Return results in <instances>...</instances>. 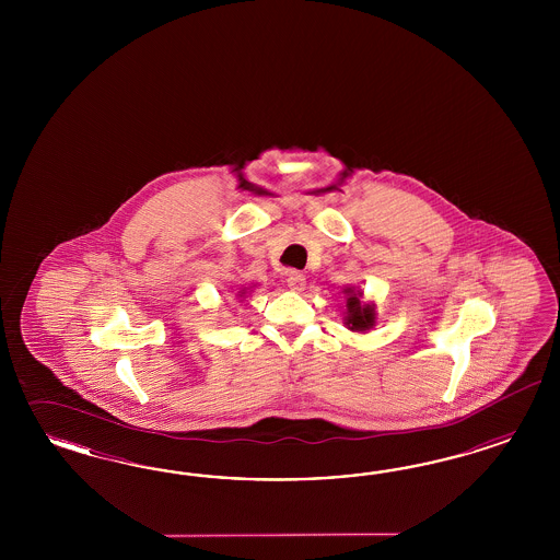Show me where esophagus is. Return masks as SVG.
I'll return each mask as SVG.
<instances>
[{
    "mask_svg": "<svg viewBox=\"0 0 560 560\" xmlns=\"http://www.w3.org/2000/svg\"><path fill=\"white\" fill-rule=\"evenodd\" d=\"M288 288L291 291H295V293H300V291H304L305 288V277L302 272H291L288 277Z\"/></svg>",
    "mask_w": 560,
    "mask_h": 560,
    "instance_id": "1",
    "label": "esophagus"
}]
</instances>
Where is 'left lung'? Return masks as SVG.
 I'll list each match as a JSON object with an SVG mask.
<instances>
[{"instance_id": "1", "label": "left lung", "mask_w": 560, "mask_h": 560, "mask_svg": "<svg viewBox=\"0 0 560 560\" xmlns=\"http://www.w3.org/2000/svg\"><path fill=\"white\" fill-rule=\"evenodd\" d=\"M345 312H342V323L353 330V332H368L372 330L377 323V314H375V304L373 302H363V291L355 288H345Z\"/></svg>"}]
</instances>
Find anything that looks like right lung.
<instances>
[{
    "label": "right lung",
    "mask_w": 560,
    "mask_h": 560,
    "mask_svg": "<svg viewBox=\"0 0 560 560\" xmlns=\"http://www.w3.org/2000/svg\"><path fill=\"white\" fill-rule=\"evenodd\" d=\"M246 291H248L246 288L240 289V291H237V298H246Z\"/></svg>",
    "instance_id": "1"
}]
</instances>
